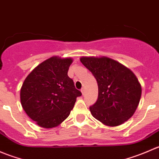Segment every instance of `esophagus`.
<instances>
[{
	"label": "esophagus",
	"mask_w": 159,
	"mask_h": 159,
	"mask_svg": "<svg viewBox=\"0 0 159 159\" xmlns=\"http://www.w3.org/2000/svg\"><path fill=\"white\" fill-rule=\"evenodd\" d=\"M81 93H82V94H84V88H82V89H81Z\"/></svg>",
	"instance_id": "1"
}]
</instances>
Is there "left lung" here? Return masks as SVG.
Here are the masks:
<instances>
[{"label": "left lung", "instance_id": "8db88e82", "mask_svg": "<svg viewBox=\"0 0 159 159\" xmlns=\"http://www.w3.org/2000/svg\"><path fill=\"white\" fill-rule=\"evenodd\" d=\"M80 61L98 83V100L89 107L93 117L108 126H118L128 121L134 115L142 95V88L134 73L106 57H82Z\"/></svg>", "mask_w": 159, "mask_h": 159}]
</instances>
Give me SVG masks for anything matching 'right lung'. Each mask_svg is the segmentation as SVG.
Returning a JSON list of instances; mask_svg holds the SVG:
<instances>
[{"label":"right lung","instance_id":"right-lung-1","mask_svg":"<svg viewBox=\"0 0 159 159\" xmlns=\"http://www.w3.org/2000/svg\"><path fill=\"white\" fill-rule=\"evenodd\" d=\"M71 63V58L50 57L32 70L22 84V107L41 127L59 125L70 115L77 97L81 95L68 75Z\"/></svg>","mask_w":159,"mask_h":159}]
</instances>
